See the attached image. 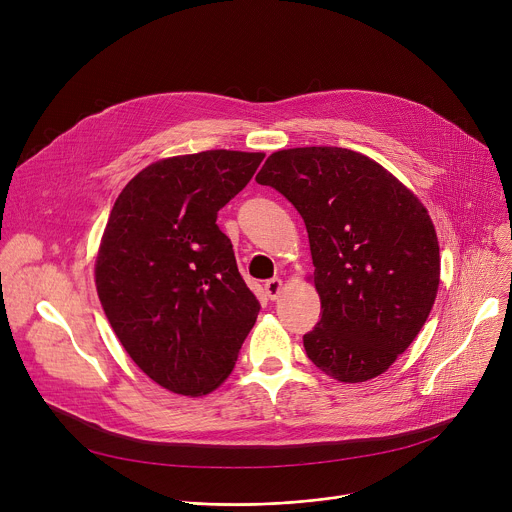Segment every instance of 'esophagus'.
I'll use <instances>...</instances> for the list:
<instances>
[{
  "label": "esophagus",
  "mask_w": 512,
  "mask_h": 512,
  "mask_svg": "<svg viewBox=\"0 0 512 512\" xmlns=\"http://www.w3.org/2000/svg\"><path fill=\"white\" fill-rule=\"evenodd\" d=\"M281 287H283V281L279 277H273V279H267L265 281V296L269 300H277L279 294H281Z\"/></svg>",
  "instance_id": "obj_1"
}]
</instances>
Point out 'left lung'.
I'll list each match as a JSON object with an SVG mask.
<instances>
[{"instance_id": "1", "label": "left lung", "mask_w": 512, "mask_h": 512, "mask_svg": "<svg viewBox=\"0 0 512 512\" xmlns=\"http://www.w3.org/2000/svg\"><path fill=\"white\" fill-rule=\"evenodd\" d=\"M302 214L322 318L308 358L340 383L383 375L415 340L440 285V245L419 198L375 160L344 148H294L255 178Z\"/></svg>"}]
</instances>
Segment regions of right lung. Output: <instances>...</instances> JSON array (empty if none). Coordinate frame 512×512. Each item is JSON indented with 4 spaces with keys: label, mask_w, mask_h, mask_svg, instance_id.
Returning a JSON list of instances; mask_svg holds the SVG:
<instances>
[{
    "label": "right lung",
    "mask_w": 512,
    "mask_h": 512,
    "mask_svg": "<svg viewBox=\"0 0 512 512\" xmlns=\"http://www.w3.org/2000/svg\"><path fill=\"white\" fill-rule=\"evenodd\" d=\"M263 158L210 150L160 160L109 214L95 263L101 306L137 367L172 393L221 385L261 310L216 214Z\"/></svg>",
    "instance_id": "1"
}]
</instances>
